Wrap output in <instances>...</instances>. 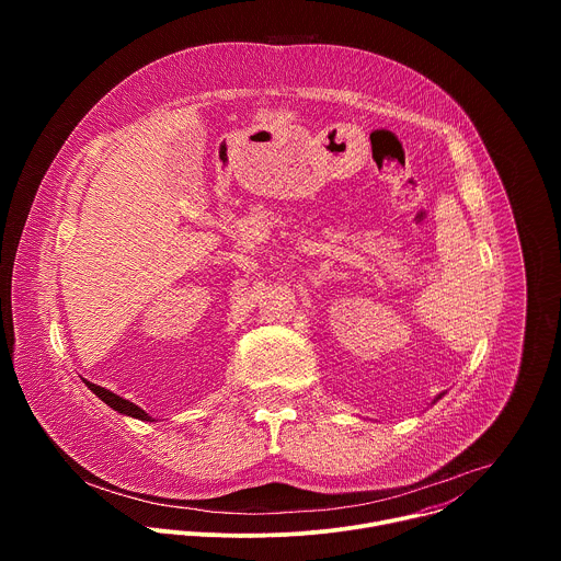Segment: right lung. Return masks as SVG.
<instances>
[{
	"mask_svg": "<svg viewBox=\"0 0 561 561\" xmlns=\"http://www.w3.org/2000/svg\"><path fill=\"white\" fill-rule=\"evenodd\" d=\"M87 386L102 399V402H106L113 411H117L122 415H130V417L141 420V422H152L148 413H144L139 407L128 402V399H124V397H119V394H115V392H111V390H106V388H102V386H98L93 381H87Z\"/></svg>",
	"mask_w": 561,
	"mask_h": 561,
	"instance_id": "1",
	"label": "right lung"
}]
</instances>
